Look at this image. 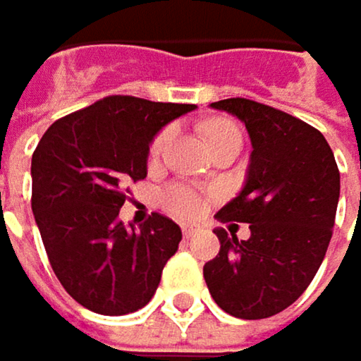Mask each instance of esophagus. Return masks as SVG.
I'll use <instances>...</instances> for the list:
<instances>
[{
  "instance_id": "obj_1",
  "label": "esophagus",
  "mask_w": 361,
  "mask_h": 361,
  "mask_svg": "<svg viewBox=\"0 0 361 361\" xmlns=\"http://www.w3.org/2000/svg\"><path fill=\"white\" fill-rule=\"evenodd\" d=\"M204 229L197 225V223H187V225H183V235L187 238V240H193L195 235H200Z\"/></svg>"
}]
</instances>
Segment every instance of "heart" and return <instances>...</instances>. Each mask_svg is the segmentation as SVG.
Instances as JSON below:
<instances>
[{
  "label": "heart",
  "instance_id": "heart-1",
  "mask_svg": "<svg viewBox=\"0 0 361 361\" xmlns=\"http://www.w3.org/2000/svg\"><path fill=\"white\" fill-rule=\"evenodd\" d=\"M225 130H235V128H233V126H229V123H212V126H208L206 134H208V138H212L214 134L225 132ZM172 138H174V130H172V128L164 130V132L153 140L151 155H153V157H159V155L166 151V147L172 142ZM166 206H168V210H170V212H174V214L185 216V219H187V216H195V214H200V210H202V200H200L191 189L174 187V189H170V191H168V195H166Z\"/></svg>",
  "mask_w": 361,
  "mask_h": 361
}]
</instances>
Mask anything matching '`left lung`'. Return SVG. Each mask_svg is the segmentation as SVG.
Listing matches in <instances>:
<instances>
[{
    "mask_svg": "<svg viewBox=\"0 0 361 361\" xmlns=\"http://www.w3.org/2000/svg\"><path fill=\"white\" fill-rule=\"evenodd\" d=\"M238 117L252 153L240 193L221 223H250V238L214 229L221 250L204 265L214 302L233 317L263 319L290 307L319 269L334 227L341 174L324 134L309 123L248 100L210 104Z\"/></svg>",
    "mask_w": 361,
    "mask_h": 361,
    "instance_id": "8db88e82",
    "label": "left lung"
}]
</instances>
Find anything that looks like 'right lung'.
Instances as JSON below:
<instances>
[{"label":"right lung","instance_id":"add662e5","mask_svg":"<svg viewBox=\"0 0 361 361\" xmlns=\"http://www.w3.org/2000/svg\"><path fill=\"white\" fill-rule=\"evenodd\" d=\"M195 104L106 96L54 121L42 136L31 180L37 229L63 288L100 315L142 309L155 294L180 227L151 214L126 227L123 187L147 176L149 147Z\"/></svg>","mask_w":361,"mask_h":361}]
</instances>
